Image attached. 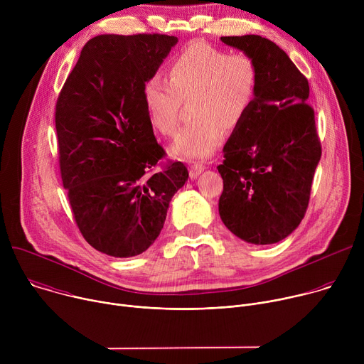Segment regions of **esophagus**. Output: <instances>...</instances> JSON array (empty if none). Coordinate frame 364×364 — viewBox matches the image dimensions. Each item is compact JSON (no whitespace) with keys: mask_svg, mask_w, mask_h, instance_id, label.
I'll return each instance as SVG.
<instances>
[{"mask_svg":"<svg viewBox=\"0 0 364 364\" xmlns=\"http://www.w3.org/2000/svg\"><path fill=\"white\" fill-rule=\"evenodd\" d=\"M203 171H204V166H201V164H191L190 166V178L191 180L197 178Z\"/></svg>","mask_w":364,"mask_h":364,"instance_id":"esophagus-1","label":"esophagus"}]
</instances>
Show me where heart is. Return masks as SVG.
<instances>
[{
  "label": "heart",
  "instance_id": "b5f03b06",
  "mask_svg": "<svg viewBox=\"0 0 364 364\" xmlns=\"http://www.w3.org/2000/svg\"><path fill=\"white\" fill-rule=\"evenodd\" d=\"M259 85L256 62L246 53L229 55L209 44L193 43L171 62L167 82L151 77L142 100L151 127L176 135L181 103H190L193 121L180 132L170 152L181 160L212 157L223 129L237 128L253 105Z\"/></svg>",
  "mask_w": 364,
  "mask_h": 364
}]
</instances>
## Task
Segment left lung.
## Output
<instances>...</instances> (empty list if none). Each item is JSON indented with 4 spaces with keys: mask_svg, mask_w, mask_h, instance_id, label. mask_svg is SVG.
<instances>
[{
    "mask_svg": "<svg viewBox=\"0 0 364 364\" xmlns=\"http://www.w3.org/2000/svg\"><path fill=\"white\" fill-rule=\"evenodd\" d=\"M259 69L253 105L223 146L219 215L239 239L272 245L301 223L321 144L305 76L274 41L261 36L220 37Z\"/></svg>",
    "mask_w": 364,
    "mask_h": 364,
    "instance_id": "1",
    "label": "left lung"
}]
</instances>
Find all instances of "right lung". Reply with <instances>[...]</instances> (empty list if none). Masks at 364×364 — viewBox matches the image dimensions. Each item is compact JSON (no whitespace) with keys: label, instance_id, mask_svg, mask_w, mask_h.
<instances>
[{"label":"right lung","instance_id":"obj_1","mask_svg":"<svg viewBox=\"0 0 364 364\" xmlns=\"http://www.w3.org/2000/svg\"><path fill=\"white\" fill-rule=\"evenodd\" d=\"M177 41L167 34L90 38L56 103L60 173L76 225L90 246L114 257L154 243L188 178L180 161L154 171L166 152L142 100L145 82Z\"/></svg>","mask_w":364,"mask_h":364}]
</instances>
